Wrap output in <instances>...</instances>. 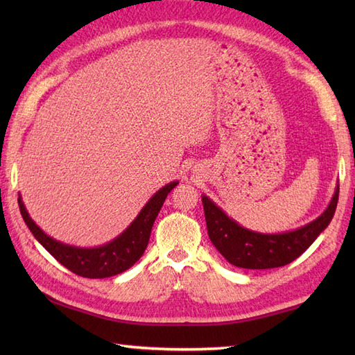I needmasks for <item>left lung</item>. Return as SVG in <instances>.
<instances>
[{
    "label": "left lung",
    "mask_w": 355,
    "mask_h": 355,
    "mask_svg": "<svg viewBox=\"0 0 355 355\" xmlns=\"http://www.w3.org/2000/svg\"><path fill=\"white\" fill-rule=\"evenodd\" d=\"M201 201L205 207L209 238L216 250L235 267L266 270L282 267L297 259L328 227L337 207L338 184L325 212L302 227L284 233L248 230L227 216L206 195H202Z\"/></svg>",
    "instance_id": "obj_1"
}]
</instances>
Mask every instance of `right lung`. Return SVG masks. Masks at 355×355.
<instances>
[{"instance_id":"1","label":"right lung","mask_w":355,"mask_h":355,"mask_svg":"<svg viewBox=\"0 0 355 355\" xmlns=\"http://www.w3.org/2000/svg\"><path fill=\"white\" fill-rule=\"evenodd\" d=\"M177 184L178 182H171L169 184L163 186L160 191H157L149 198L145 207L140 210L137 218L117 238L103 245L89 248L74 247L64 244L61 241L53 239L44 230L37 227L36 223L30 218L24 202L21 200V195L18 197V205L22 220L27 224V227L33 233L37 243L53 258L61 262L64 267L73 271V273L82 277L102 279L123 273L125 270L132 267L141 258V254L145 253L148 247L150 230H153L155 218L158 212H160L168 193Z\"/></svg>"}]
</instances>
